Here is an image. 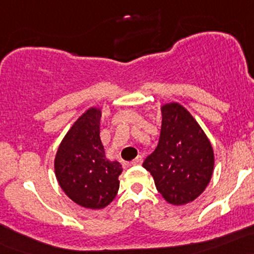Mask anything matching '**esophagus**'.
Segmentation results:
<instances>
[{
    "label": "esophagus",
    "mask_w": 254,
    "mask_h": 254,
    "mask_svg": "<svg viewBox=\"0 0 254 254\" xmlns=\"http://www.w3.org/2000/svg\"><path fill=\"white\" fill-rule=\"evenodd\" d=\"M141 163H142V157H141V155H138V157H136L131 161V165H140Z\"/></svg>",
    "instance_id": "obj_1"
}]
</instances>
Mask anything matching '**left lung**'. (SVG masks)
Here are the masks:
<instances>
[{"label": "left lung", "instance_id": "left-lung-1", "mask_svg": "<svg viewBox=\"0 0 254 254\" xmlns=\"http://www.w3.org/2000/svg\"><path fill=\"white\" fill-rule=\"evenodd\" d=\"M158 146L143 161L161 196L172 205L196 199L210 183L214 168L212 144L194 117L178 102L161 106Z\"/></svg>", "mask_w": 254, "mask_h": 254}]
</instances>
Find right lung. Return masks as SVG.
Here are the masks:
<instances>
[{"mask_svg": "<svg viewBox=\"0 0 254 254\" xmlns=\"http://www.w3.org/2000/svg\"><path fill=\"white\" fill-rule=\"evenodd\" d=\"M101 108L90 107L73 123L54 159L55 176L69 199L82 207L100 210L119 189V161L108 160L100 138Z\"/></svg>", "mask_w": 254, "mask_h": 254, "instance_id": "obj_1", "label": "right lung"}]
</instances>
